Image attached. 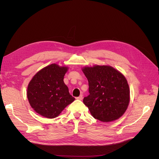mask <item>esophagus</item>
<instances>
[{
    "instance_id": "1",
    "label": "esophagus",
    "mask_w": 159,
    "mask_h": 159,
    "mask_svg": "<svg viewBox=\"0 0 159 159\" xmlns=\"http://www.w3.org/2000/svg\"><path fill=\"white\" fill-rule=\"evenodd\" d=\"M82 98H83V96H82V94H81V95H80V96H79V97L76 98V99H78V100H82Z\"/></svg>"
}]
</instances>
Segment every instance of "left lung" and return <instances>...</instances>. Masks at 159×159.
Listing matches in <instances>:
<instances>
[{
	"label": "left lung",
	"instance_id": "left-lung-1",
	"mask_svg": "<svg viewBox=\"0 0 159 159\" xmlns=\"http://www.w3.org/2000/svg\"><path fill=\"white\" fill-rule=\"evenodd\" d=\"M82 71L88 80L89 93L83 102L92 116L102 122L120 118L129 102V89L125 76L106 65L87 66Z\"/></svg>",
	"mask_w": 159,
	"mask_h": 159
}]
</instances>
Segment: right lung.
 <instances>
[{"mask_svg": "<svg viewBox=\"0 0 159 159\" xmlns=\"http://www.w3.org/2000/svg\"><path fill=\"white\" fill-rule=\"evenodd\" d=\"M67 69L51 64L39 70L29 83V102L40 115L47 118H56L75 100L63 82Z\"/></svg>", "mask_w": 159, "mask_h": 159, "instance_id": "add662e5", "label": "right lung"}]
</instances>
